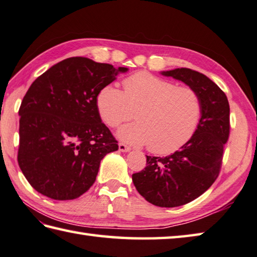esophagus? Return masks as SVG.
<instances>
[{"label": "esophagus", "instance_id": "obj_1", "mask_svg": "<svg viewBox=\"0 0 257 257\" xmlns=\"http://www.w3.org/2000/svg\"><path fill=\"white\" fill-rule=\"evenodd\" d=\"M119 150H120V152H121V153H129L130 150H132V148L128 147L127 145L120 143V144H119Z\"/></svg>", "mask_w": 257, "mask_h": 257}]
</instances>
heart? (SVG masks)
I'll list each match as a JSON object with an SVG mask.
<instances>
[{
	"label": "heart",
	"instance_id": "b5f03b06",
	"mask_svg": "<svg viewBox=\"0 0 257 257\" xmlns=\"http://www.w3.org/2000/svg\"><path fill=\"white\" fill-rule=\"evenodd\" d=\"M100 117L110 127L135 117L137 121L122 125L120 140L134 146H147L155 154H170L193 137L202 114L198 92L190 87L148 72H138L123 80V92L108 84L97 95Z\"/></svg>",
	"mask_w": 257,
	"mask_h": 257
}]
</instances>
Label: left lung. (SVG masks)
Wrapping results in <instances>:
<instances>
[{"label": "left lung", "instance_id": "left-lung-1", "mask_svg": "<svg viewBox=\"0 0 257 257\" xmlns=\"http://www.w3.org/2000/svg\"><path fill=\"white\" fill-rule=\"evenodd\" d=\"M198 92L202 114L194 136L166 157L147 156L144 170L133 175L136 189L159 207H177L204 194L217 178L229 136V104L217 84L198 71L177 68L162 71Z\"/></svg>", "mask_w": 257, "mask_h": 257}]
</instances>
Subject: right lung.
I'll return each mask as SVG.
<instances>
[{
	"label": "right lung",
	"instance_id": "right-lung-1",
	"mask_svg": "<svg viewBox=\"0 0 257 257\" xmlns=\"http://www.w3.org/2000/svg\"><path fill=\"white\" fill-rule=\"evenodd\" d=\"M127 71L73 57L35 79L19 110L18 162L38 193L70 200L93 185L100 162L118 150L117 140L100 118L97 95Z\"/></svg>",
	"mask_w": 257,
	"mask_h": 257
}]
</instances>
